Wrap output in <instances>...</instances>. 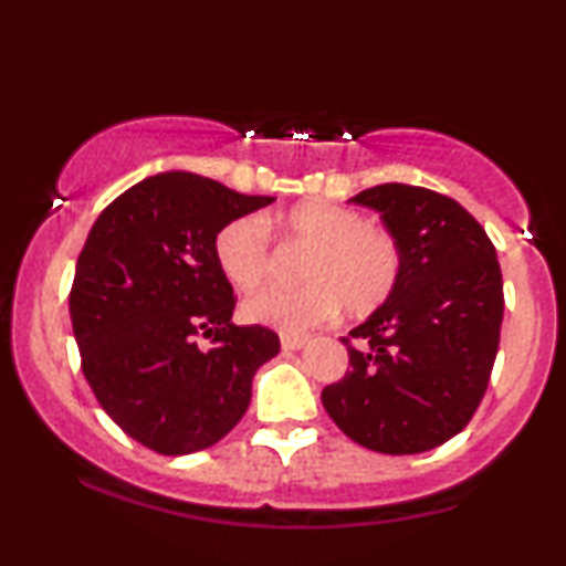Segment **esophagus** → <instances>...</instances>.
Segmentation results:
<instances>
[{
  "instance_id": "1",
  "label": "esophagus",
  "mask_w": 566,
  "mask_h": 566,
  "mask_svg": "<svg viewBox=\"0 0 566 566\" xmlns=\"http://www.w3.org/2000/svg\"><path fill=\"white\" fill-rule=\"evenodd\" d=\"M305 343H308V337H305V335H290V333L282 335V348L284 350H301Z\"/></svg>"
}]
</instances>
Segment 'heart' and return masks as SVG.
Returning <instances> with one entry per match:
<instances>
[{
  "label": "heart",
  "mask_w": 566,
  "mask_h": 566,
  "mask_svg": "<svg viewBox=\"0 0 566 566\" xmlns=\"http://www.w3.org/2000/svg\"><path fill=\"white\" fill-rule=\"evenodd\" d=\"M269 229L287 244L308 247L297 269V287H263L242 305L244 319L303 333L333 319L367 316L394 295L401 276V247L391 231L333 201H303L282 216L233 218L216 237V261L233 287L252 290L271 274L274 250Z\"/></svg>",
  "instance_id": "heart-1"
}]
</instances>
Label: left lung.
Listing matches in <instances>:
<instances>
[{
	"label": "left lung",
	"mask_w": 566,
	"mask_h": 566,
	"mask_svg": "<svg viewBox=\"0 0 566 566\" xmlns=\"http://www.w3.org/2000/svg\"><path fill=\"white\" fill-rule=\"evenodd\" d=\"M350 201L380 212L401 247V276L343 337L348 369L322 405L367 450L428 452L471 423L490 386L505 305L495 244L431 188L382 184Z\"/></svg>",
	"instance_id": "8db88e82"
}]
</instances>
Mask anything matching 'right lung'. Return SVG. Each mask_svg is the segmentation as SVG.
Wrapping results in <instances>:
<instances>
[{
  "instance_id": "obj_1",
  "label": "right lung",
  "mask_w": 566,
  "mask_h": 566,
  "mask_svg": "<svg viewBox=\"0 0 566 566\" xmlns=\"http://www.w3.org/2000/svg\"><path fill=\"white\" fill-rule=\"evenodd\" d=\"M271 201L161 172L116 197L87 233L69 295L82 373L148 450L188 454L223 439L250 407L252 375L279 354L274 329L231 322L237 297L216 261L218 231Z\"/></svg>"
}]
</instances>
